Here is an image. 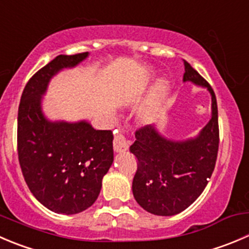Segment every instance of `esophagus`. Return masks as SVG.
<instances>
[{"label": "esophagus", "instance_id": "1", "mask_svg": "<svg viewBox=\"0 0 249 249\" xmlns=\"http://www.w3.org/2000/svg\"><path fill=\"white\" fill-rule=\"evenodd\" d=\"M113 146H114V151L117 153H122V152L129 149V142L126 141V139L123 135H117L114 137V141H113Z\"/></svg>", "mask_w": 249, "mask_h": 249}]
</instances>
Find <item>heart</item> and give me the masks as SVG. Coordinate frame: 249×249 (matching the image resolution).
<instances>
[{"label": "heart", "instance_id": "obj_1", "mask_svg": "<svg viewBox=\"0 0 249 249\" xmlns=\"http://www.w3.org/2000/svg\"><path fill=\"white\" fill-rule=\"evenodd\" d=\"M164 91H165V84H164V83H159L158 86H157V92H158V93H163ZM143 119L144 120H149V119H151V113H149L148 110L143 112Z\"/></svg>", "mask_w": 249, "mask_h": 249}]
</instances>
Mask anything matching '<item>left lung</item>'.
Here are the masks:
<instances>
[{"instance_id": "8db88e82", "label": "left lung", "mask_w": 249, "mask_h": 249, "mask_svg": "<svg viewBox=\"0 0 249 249\" xmlns=\"http://www.w3.org/2000/svg\"><path fill=\"white\" fill-rule=\"evenodd\" d=\"M183 83L207 89L212 96V117L195 137L173 140L156 125L137 130L130 151L137 158L132 194L137 203L154 215L170 216L189 208L206 189L219 148L218 106L208 83L183 60Z\"/></svg>"}]
</instances>
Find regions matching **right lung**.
I'll list each match as a JSON object with an SVG mask.
<instances>
[{
	"label": "right lung",
	"instance_id": "1",
	"mask_svg": "<svg viewBox=\"0 0 249 249\" xmlns=\"http://www.w3.org/2000/svg\"><path fill=\"white\" fill-rule=\"evenodd\" d=\"M88 57L89 52L57 55L28 81L19 105L24 178L35 198L57 214H78L92 206L114 160L110 130H95L88 120H50L42 110L51 79Z\"/></svg>",
	"mask_w": 249,
	"mask_h": 249
}]
</instances>
